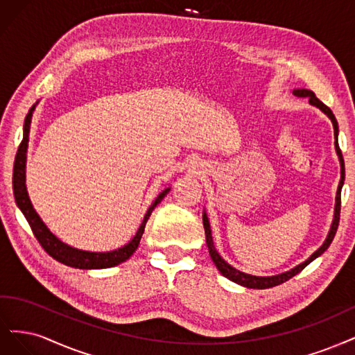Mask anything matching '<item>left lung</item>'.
Listing matches in <instances>:
<instances>
[{"instance_id":"left-lung-1","label":"left lung","mask_w":355,"mask_h":355,"mask_svg":"<svg viewBox=\"0 0 355 355\" xmlns=\"http://www.w3.org/2000/svg\"><path fill=\"white\" fill-rule=\"evenodd\" d=\"M295 96L298 97H308L310 98V103L314 106H317L320 110H323L326 115L330 118L331 123H334V131H335V147H336V152H338V156H339V162H340V181H339V187H338V193H336V207H335V218H334V223H331V227H330V232H329V236L327 239L324 240V243L320 246L315 252L308 258L305 262H302V264L296 266L295 268H292L291 271H286L283 274H277V276H271V277H257V276H250V274H245L242 271H239L236 268H233L232 266H228L227 262L218 255V252L215 250V246H214V242H212V234H211V227H209V221H208V216L207 214H203V228H205V236H207V245H208V249H209V255L214 261L215 267L220 270V272L223 274L224 277L230 279L232 282L237 283V284H242V286H246V288H252V289H267V288H272V286H277V284H282L284 282H288L289 279H292L293 276H296V274L301 272L308 264L313 259H315L317 257L322 255L324 250L330 246L331 240H334L335 234H336V230H338V225H339V215H340V190H342V186H344V180H345V165H344V156H342V152L339 148V143H338V122H336V118L334 115V112H331L323 101H320L315 94L313 93V91L310 89H295L293 91Z\"/></svg>"}]
</instances>
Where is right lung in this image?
Masks as SVG:
<instances>
[{
    "instance_id": "1",
    "label": "right lung",
    "mask_w": 355,
    "mask_h": 355,
    "mask_svg": "<svg viewBox=\"0 0 355 355\" xmlns=\"http://www.w3.org/2000/svg\"><path fill=\"white\" fill-rule=\"evenodd\" d=\"M33 109H35V105L29 109L28 115H26L25 125H24V139H21V143L19 146L16 161H15V168H13L15 199H16L17 207L20 208L21 212H24L26 221L29 223L33 236L37 237L40 245L44 248L45 252H47L50 257H53L55 261L62 262V264L73 267V268H83V270L109 268V267H115V266L121 264V262H123V261H127L135 252V249L139 248L140 239L144 233V227H146L148 216L152 215L153 209L156 208V205L161 203V200L166 196L169 189H165L156 198L152 207L148 208L147 214L144 215V220L139 228V232H137V234L134 236L131 242L125 245L123 248L112 250V252H87V250H79L72 246H67L49 230L47 225L42 223V220L35 212V209L32 208V203L29 200L26 186H25L26 148H28V137H29V127H31V118H32Z\"/></svg>"
}]
</instances>
